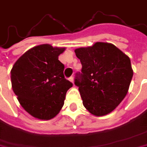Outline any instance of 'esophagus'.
<instances>
[{
    "label": "esophagus",
    "mask_w": 147,
    "mask_h": 147,
    "mask_svg": "<svg viewBox=\"0 0 147 147\" xmlns=\"http://www.w3.org/2000/svg\"><path fill=\"white\" fill-rule=\"evenodd\" d=\"M69 80H71V82L73 83V81H74V77H73V76H71V77L69 78Z\"/></svg>",
    "instance_id": "34e87169"
}]
</instances>
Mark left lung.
Returning <instances> with one entry per match:
<instances>
[{"mask_svg":"<svg viewBox=\"0 0 147 147\" xmlns=\"http://www.w3.org/2000/svg\"><path fill=\"white\" fill-rule=\"evenodd\" d=\"M81 71L76 74L83 105L95 116L111 113L123 101L133 76L129 57L113 44L96 42L75 50Z\"/></svg>","mask_w":147,"mask_h":147,"instance_id":"obj_1","label":"left lung"}]
</instances>
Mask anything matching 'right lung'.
Masks as SVG:
<instances>
[{"mask_svg": "<svg viewBox=\"0 0 147 147\" xmlns=\"http://www.w3.org/2000/svg\"><path fill=\"white\" fill-rule=\"evenodd\" d=\"M65 48L42 44L29 49L10 71L13 91L23 108L39 119L54 118L64 105L67 91L73 84L64 76L58 56Z\"/></svg>", "mask_w": 147, "mask_h": 147, "instance_id": "1", "label": "right lung"}]
</instances>
